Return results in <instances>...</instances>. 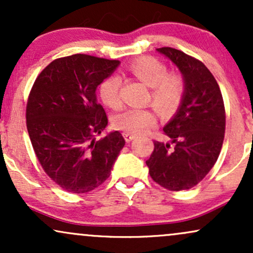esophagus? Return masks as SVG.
Here are the masks:
<instances>
[{
	"instance_id": "34e87169",
	"label": "esophagus",
	"mask_w": 253,
	"mask_h": 253,
	"mask_svg": "<svg viewBox=\"0 0 253 253\" xmlns=\"http://www.w3.org/2000/svg\"><path fill=\"white\" fill-rule=\"evenodd\" d=\"M124 136H125V140H126L127 143H129V141H132L133 139L136 138L135 134H130V133H124Z\"/></svg>"
}]
</instances>
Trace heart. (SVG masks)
<instances>
[{"label":"heart","mask_w":253,"mask_h":253,"mask_svg":"<svg viewBox=\"0 0 253 253\" xmlns=\"http://www.w3.org/2000/svg\"><path fill=\"white\" fill-rule=\"evenodd\" d=\"M129 71L151 88V102L163 113L175 110L184 95L185 83L182 75L168 71L163 62L151 56L139 57L129 64ZM121 78L117 74L108 75L98 85L102 102L112 109L123 106L120 96ZM156 124V114L149 108H127L113 119L117 129L130 134H140Z\"/></svg>","instance_id":"1"}]
</instances>
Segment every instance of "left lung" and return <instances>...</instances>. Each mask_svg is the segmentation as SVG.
I'll list each match as a JSON object with an SVG mask.
<instances>
[{"label": "left lung", "instance_id": "obj_1", "mask_svg": "<svg viewBox=\"0 0 253 253\" xmlns=\"http://www.w3.org/2000/svg\"><path fill=\"white\" fill-rule=\"evenodd\" d=\"M157 51L178 66L185 90L178 112L163 128L173 146L153 141L146 165L151 178L165 189L187 190L216 163L225 138V104L219 84L201 60L172 47Z\"/></svg>", "mask_w": 253, "mask_h": 253}]
</instances>
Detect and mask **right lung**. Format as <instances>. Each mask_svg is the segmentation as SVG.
Wrapping results in <instances>:
<instances>
[{
	"label": "right lung",
	"mask_w": 253,
	"mask_h": 253,
	"mask_svg": "<svg viewBox=\"0 0 253 253\" xmlns=\"http://www.w3.org/2000/svg\"><path fill=\"white\" fill-rule=\"evenodd\" d=\"M119 63L81 53L57 58L28 95L26 125L34 153L46 175L69 193L102 184L125 146L119 130L95 140L108 124L96 89Z\"/></svg>",
	"instance_id": "1"
}]
</instances>
